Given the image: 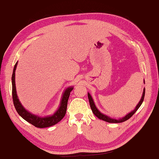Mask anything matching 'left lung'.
I'll use <instances>...</instances> for the list:
<instances>
[{"instance_id": "obj_1", "label": "left lung", "mask_w": 159, "mask_h": 159, "mask_svg": "<svg viewBox=\"0 0 159 159\" xmlns=\"http://www.w3.org/2000/svg\"><path fill=\"white\" fill-rule=\"evenodd\" d=\"M144 83H145L144 80ZM144 95H145V88H144V90H143V93H142V98L140 99V101H139V103L137 104L135 108H134L133 111H130V113H128V114H126L125 116H123L122 118H116L110 117V116H109L102 114V112L99 111V109L97 108L95 106V104L93 101L92 96L90 95V94L89 93H88V99H89L90 108H91V109H92V111L93 114H95L98 118H99V119H101L102 120H104V121L108 122V123H122V122L125 121V120L129 119V118H130L134 114V113L138 111V109L139 108V107L141 106V104H142V102H143V101H144Z\"/></svg>"}]
</instances>
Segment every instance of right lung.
Wrapping results in <instances>:
<instances>
[{
    "label": "right lung",
    "instance_id": "right-lung-1",
    "mask_svg": "<svg viewBox=\"0 0 159 159\" xmlns=\"http://www.w3.org/2000/svg\"><path fill=\"white\" fill-rule=\"evenodd\" d=\"M17 62L15 64L12 75V93L13 103H14V106L18 114L26 121L37 128H48L57 124L58 122H60L62 119L66 114L67 102H68L70 93L74 89V87L73 86H69L64 91L61 98L60 107H58V109L56 110V111L52 115L41 116L32 114L31 112L29 111L23 107L17 95L15 85V70L17 68Z\"/></svg>",
    "mask_w": 159,
    "mask_h": 159
}]
</instances>
